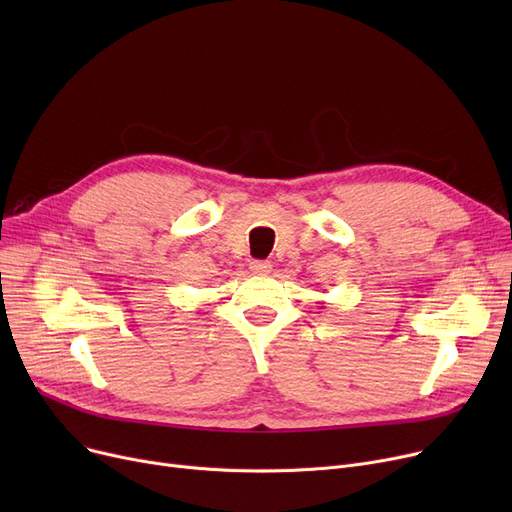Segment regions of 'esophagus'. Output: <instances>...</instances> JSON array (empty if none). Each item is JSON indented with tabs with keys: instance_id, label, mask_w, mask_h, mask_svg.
I'll return each mask as SVG.
<instances>
[{
	"instance_id": "1",
	"label": "esophagus",
	"mask_w": 512,
	"mask_h": 512,
	"mask_svg": "<svg viewBox=\"0 0 512 512\" xmlns=\"http://www.w3.org/2000/svg\"><path fill=\"white\" fill-rule=\"evenodd\" d=\"M249 270L257 276H263V274H270L272 272V263L270 261H251L249 263Z\"/></svg>"
}]
</instances>
